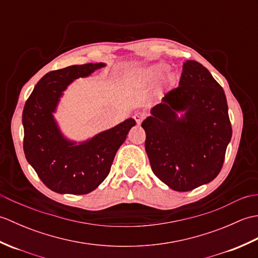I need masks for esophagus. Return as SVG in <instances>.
<instances>
[{
    "label": "esophagus",
    "mask_w": 258,
    "mask_h": 258,
    "mask_svg": "<svg viewBox=\"0 0 258 258\" xmlns=\"http://www.w3.org/2000/svg\"><path fill=\"white\" fill-rule=\"evenodd\" d=\"M145 116H146V113L145 112L138 111V112H135V114H134V119L136 120V123L141 124L142 120L145 118Z\"/></svg>",
    "instance_id": "esophagus-1"
}]
</instances>
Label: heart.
Wrapping results in <instances>:
<instances>
[{
  "mask_svg": "<svg viewBox=\"0 0 258 258\" xmlns=\"http://www.w3.org/2000/svg\"><path fill=\"white\" fill-rule=\"evenodd\" d=\"M168 70V67L165 64H156L153 65V67L145 70L143 72V79L146 81H154L162 78V76L166 73ZM175 81V75L171 74L168 76V82L169 83H173Z\"/></svg>",
  "mask_w": 258,
  "mask_h": 258,
  "instance_id": "obj_1",
  "label": "heart"
}]
</instances>
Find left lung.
Here are the masks:
<instances>
[{
  "mask_svg": "<svg viewBox=\"0 0 258 258\" xmlns=\"http://www.w3.org/2000/svg\"><path fill=\"white\" fill-rule=\"evenodd\" d=\"M151 113L142 127L153 173L177 191L212 182L223 167L232 125L225 93L210 71L186 61L178 86Z\"/></svg>",
  "mask_w": 258,
  "mask_h": 258,
  "instance_id": "left-lung-1",
  "label": "left lung"
}]
</instances>
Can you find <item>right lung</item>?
Segmentation results:
<instances>
[{
	"label": "right lung",
	"mask_w": 258,
	"mask_h": 258,
	"mask_svg": "<svg viewBox=\"0 0 258 258\" xmlns=\"http://www.w3.org/2000/svg\"><path fill=\"white\" fill-rule=\"evenodd\" d=\"M104 67L89 63L48 72L25 102L24 154L43 184L55 193L82 195L94 190L107 177L115 154L136 124L127 118L80 144L65 139L59 131L53 113L63 91L74 80Z\"/></svg>",
	"instance_id": "1"
}]
</instances>
